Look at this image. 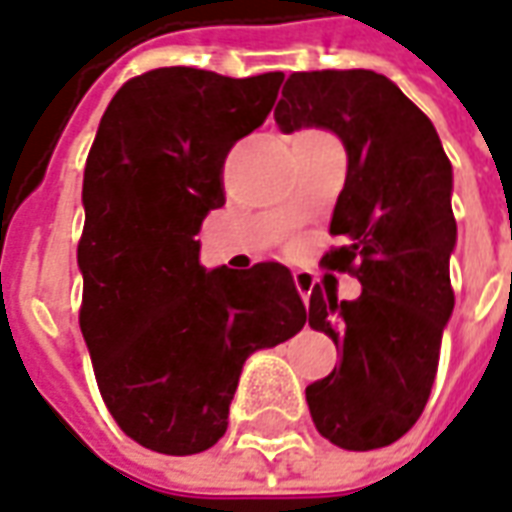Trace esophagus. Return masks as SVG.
Wrapping results in <instances>:
<instances>
[{
	"label": "esophagus",
	"mask_w": 512,
	"mask_h": 512,
	"mask_svg": "<svg viewBox=\"0 0 512 512\" xmlns=\"http://www.w3.org/2000/svg\"><path fill=\"white\" fill-rule=\"evenodd\" d=\"M295 287H298V292H301L303 298H306V295H309V278L298 276V273H295Z\"/></svg>",
	"instance_id": "esophagus-1"
}]
</instances>
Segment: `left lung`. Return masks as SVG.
<instances>
[{"instance_id": "left-lung-1", "label": "left lung", "mask_w": 512, "mask_h": 512, "mask_svg": "<svg viewBox=\"0 0 512 512\" xmlns=\"http://www.w3.org/2000/svg\"><path fill=\"white\" fill-rule=\"evenodd\" d=\"M273 116L284 133L331 130L348 155L329 225L345 245L323 264L354 273L362 292L312 290L306 320L334 340L340 365L306 387V404L334 446L382 449L421 418L454 309L451 164L429 116L370 69L290 74Z\"/></svg>"}]
</instances>
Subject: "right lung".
I'll return each instance as SVG.
<instances>
[{
  "instance_id": "right-lung-1",
  "label": "right lung",
  "mask_w": 512,
  "mask_h": 512,
  "mask_svg": "<svg viewBox=\"0 0 512 512\" xmlns=\"http://www.w3.org/2000/svg\"><path fill=\"white\" fill-rule=\"evenodd\" d=\"M281 80L153 69L100 119L83 175L80 331L105 407L144 449H211L245 359L306 323L284 264L206 270L197 239L225 203V155L267 119Z\"/></svg>"
}]
</instances>
